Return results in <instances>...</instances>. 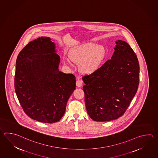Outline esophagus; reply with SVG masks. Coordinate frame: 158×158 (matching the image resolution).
Wrapping results in <instances>:
<instances>
[{
	"instance_id": "34e87169",
	"label": "esophagus",
	"mask_w": 158,
	"mask_h": 158,
	"mask_svg": "<svg viewBox=\"0 0 158 158\" xmlns=\"http://www.w3.org/2000/svg\"><path fill=\"white\" fill-rule=\"evenodd\" d=\"M82 84H83V81L81 80V79H77V82H76V85H77V87H81V85H82Z\"/></svg>"
}]
</instances>
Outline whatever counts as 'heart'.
<instances>
[{
	"mask_svg": "<svg viewBox=\"0 0 158 158\" xmlns=\"http://www.w3.org/2000/svg\"><path fill=\"white\" fill-rule=\"evenodd\" d=\"M106 55L105 48L102 45L88 43L78 46L69 52L71 61L79 64L80 71L84 74H91L100 68ZM64 64H69L70 62L64 59Z\"/></svg>",
	"mask_w": 158,
	"mask_h": 158,
	"instance_id": "1",
	"label": "heart"
}]
</instances>
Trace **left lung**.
Here are the masks:
<instances>
[{"label":"left lung","instance_id":"8db88e82","mask_svg":"<svg viewBox=\"0 0 158 158\" xmlns=\"http://www.w3.org/2000/svg\"><path fill=\"white\" fill-rule=\"evenodd\" d=\"M111 59L82 77L87 113L96 122L119 118L128 108L139 81L138 58L124 41L115 42Z\"/></svg>","mask_w":158,"mask_h":158}]
</instances>
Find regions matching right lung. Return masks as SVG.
<instances>
[{"mask_svg":"<svg viewBox=\"0 0 158 158\" xmlns=\"http://www.w3.org/2000/svg\"><path fill=\"white\" fill-rule=\"evenodd\" d=\"M49 37L29 43L17 56L15 88L24 112L40 122H57L76 87L75 77L59 71L60 56Z\"/></svg>","mask_w":158,"mask_h":158,"instance_id":"obj_1","label":"right lung"}]
</instances>
